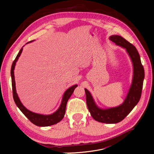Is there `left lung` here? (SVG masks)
Returning <instances> with one entry per match:
<instances>
[{
    "instance_id": "obj_1",
    "label": "left lung",
    "mask_w": 154,
    "mask_h": 154,
    "mask_svg": "<svg viewBox=\"0 0 154 154\" xmlns=\"http://www.w3.org/2000/svg\"><path fill=\"white\" fill-rule=\"evenodd\" d=\"M109 39L117 45L125 49L132 62V82L127 97L122 105L109 109H101L96 104L91 92L87 88H85V91L87 105L92 117L97 122L113 124L122 122L132 110L140 100L144 78V71L140 56L136 48L132 44L128 42L123 37L116 35L110 36Z\"/></svg>"
}]
</instances>
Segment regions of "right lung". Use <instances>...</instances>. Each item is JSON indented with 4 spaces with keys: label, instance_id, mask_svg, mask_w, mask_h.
I'll return each instance as SVG.
<instances>
[{
    "label": "right lung",
    "instance_id": "right-lung-1",
    "mask_svg": "<svg viewBox=\"0 0 154 154\" xmlns=\"http://www.w3.org/2000/svg\"><path fill=\"white\" fill-rule=\"evenodd\" d=\"M31 42H32V40L29 42H27V44L30 43ZM22 50H23V48H22L19 51V53H18L17 57L15 58V60L13 61L11 66V69L12 89H13V96L14 101H15L17 106H18V108L19 109L21 110L22 112L26 116L27 119H28L30 122L33 123L34 125L38 126V127H48V126L57 124L63 118L65 113H66V105H67L68 100L70 98V97L71 96L74 89H75V88L78 87V85H74L71 87H69L68 89L64 92L61 104H60L58 110L56 112H54L53 114H49V115H44V114L32 112L29 110L28 109H27L21 103L19 97L18 96V94L16 91L15 75H14V70H15V65L18 58H19L22 52Z\"/></svg>",
    "mask_w": 154,
    "mask_h": 154
}]
</instances>
